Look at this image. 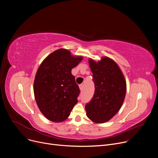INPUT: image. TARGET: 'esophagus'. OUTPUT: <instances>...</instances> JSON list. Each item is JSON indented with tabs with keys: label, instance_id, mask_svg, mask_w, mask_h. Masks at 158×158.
<instances>
[{
	"label": "esophagus",
	"instance_id": "34e87169",
	"mask_svg": "<svg viewBox=\"0 0 158 158\" xmlns=\"http://www.w3.org/2000/svg\"><path fill=\"white\" fill-rule=\"evenodd\" d=\"M79 88H80V89H81V91H82L84 89V85H82V84H81V85H79Z\"/></svg>",
	"mask_w": 158,
	"mask_h": 158
}]
</instances>
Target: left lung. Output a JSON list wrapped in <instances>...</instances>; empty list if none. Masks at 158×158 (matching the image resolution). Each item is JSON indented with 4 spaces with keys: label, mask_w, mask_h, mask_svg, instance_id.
Returning <instances> with one entry per match:
<instances>
[{
    "label": "left lung",
    "mask_w": 158,
    "mask_h": 158,
    "mask_svg": "<svg viewBox=\"0 0 158 158\" xmlns=\"http://www.w3.org/2000/svg\"><path fill=\"white\" fill-rule=\"evenodd\" d=\"M95 94L85 106L87 117L97 123L109 121L118 113L126 94V82L118 64L108 57L89 60Z\"/></svg>",
    "instance_id": "8db88e82"
}]
</instances>
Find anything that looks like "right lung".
<instances>
[{"mask_svg": "<svg viewBox=\"0 0 158 158\" xmlns=\"http://www.w3.org/2000/svg\"><path fill=\"white\" fill-rule=\"evenodd\" d=\"M82 58L60 48L48 55L40 65L34 81V94L40 111L48 120H65L77 103L80 89L71 71Z\"/></svg>", "mask_w": 158, "mask_h": 158, "instance_id": "add662e5", "label": "right lung"}]
</instances>
